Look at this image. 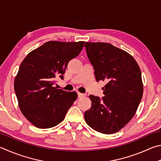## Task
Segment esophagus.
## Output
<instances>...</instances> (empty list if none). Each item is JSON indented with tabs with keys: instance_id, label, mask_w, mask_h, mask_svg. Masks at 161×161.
Returning a JSON list of instances; mask_svg holds the SVG:
<instances>
[{
	"instance_id": "1",
	"label": "esophagus",
	"mask_w": 161,
	"mask_h": 161,
	"mask_svg": "<svg viewBox=\"0 0 161 161\" xmlns=\"http://www.w3.org/2000/svg\"><path fill=\"white\" fill-rule=\"evenodd\" d=\"M78 97H83L85 96V94H83V93H80V92H78Z\"/></svg>"
}]
</instances>
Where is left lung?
Here are the masks:
<instances>
[{"label":"left lung","instance_id":"obj_1","mask_svg":"<svg viewBox=\"0 0 161 161\" xmlns=\"http://www.w3.org/2000/svg\"><path fill=\"white\" fill-rule=\"evenodd\" d=\"M96 80L105 81V96H89L91 108L85 112L87 125L105 134L119 131L137 110L143 95L142 73L135 59L110 44L86 42Z\"/></svg>","mask_w":161,"mask_h":161}]
</instances>
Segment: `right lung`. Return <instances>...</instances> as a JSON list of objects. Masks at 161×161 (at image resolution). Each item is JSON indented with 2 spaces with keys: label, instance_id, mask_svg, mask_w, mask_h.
<instances>
[{
  "label": "right lung",
  "instance_id": "add662e5",
  "mask_svg": "<svg viewBox=\"0 0 161 161\" xmlns=\"http://www.w3.org/2000/svg\"><path fill=\"white\" fill-rule=\"evenodd\" d=\"M84 42L50 41L27 54L15 78L14 88L19 109L39 129L55 126L64 119L78 97L53 87L55 78L64 79L69 62L79 55Z\"/></svg>",
  "mask_w": 161,
  "mask_h": 161
}]
</instances>
